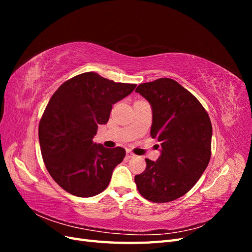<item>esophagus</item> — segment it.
Returning a JSON list of instances; mask_svg holds the SVG:
<instances>
[{
  "label": "esophagus",
  "instance_id": "1",
  "mask_svg": "<svg viewBox=\"0 0 252 252\" xmlns=\"http://www.w3.org/2000/svg\"><path fill=\"white\" fill-rule=\"evenodd\" d=\"M126 157H127V158H135V155H134V154H132L131 151L127 150V152H126Z\"/></svg>",
  "mask_w": 252,
  "mask_h": 252
}]
</instances>
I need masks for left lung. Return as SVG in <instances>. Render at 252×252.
<instances>
[{
    "instance_id": "1",
    "label": "left lung",
    "mask_w": 252,
    "mask_h": 252,
    "mask_svg": "<svg viewBox=\"0 0 252 252\" xmlns=\"http://www.w3.org/2000/svg\"><path fill=\"white\" fill-rule=\"evenodd\" d=\"M135 93L151 106L150 134L161 144V156L156 162L146 158L134 182L146 200L171 202L195 185L210 161L211 122L197 98L172 79L143 83Z\"/></svg>"
}]
</instances>
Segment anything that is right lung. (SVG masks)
I'll return each mask as SVG.
<instances>
[{
	"instance_id": "obj_1",
	"label": "right lung",
	"mask_w": 252,
	"mask_h": 252,
	"mask_svg": "<svg viewBox=\"0 0 252 252\" xmlns=\"http://www.w3.org/2000/svg\"><path fill=\"white\" fill-rule=\"evenodd\" d=\"M135 86L84 72L66 81L51 96L40 121L39 141L49 174L67 192L90 197L108 186L126 151L105 148L93 139L97 125L108 122L112 105Z\"/></svg>"
}]
</instances>
